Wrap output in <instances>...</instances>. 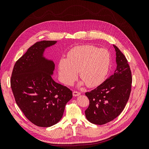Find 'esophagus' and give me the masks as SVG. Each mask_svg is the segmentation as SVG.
I'll use <instances>...</instances> for the list:
<instances>
[{
	"label": "esophagus",
	"instance_id": "esophagus-1",
	"mask_svg": "<svg viewBox=\"0 0 149 149\" xmlns=\"http://www.w3.org/2000/svg\"><path fill=\"white\" fill-rule=\"evenodd\" d=\"M73 95L74 96H78L80 95V93L78 92V91H74L73 92Z\"/></svg>",
	"mask_w": 149,
	"mask_h": 149
}]
</instances>
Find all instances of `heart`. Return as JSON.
Masks as SVG:
<instances>
[{
  "mask_svg": "<svg viewBox=\"0 0 149 149\" xmlns=\"http://www.w3.org/2000/svg\"><path fill=\"white\" fill-rule=\"evenodd\" d=\"M111 55L106 49L93 45H82L72 48L66 58H61L58 63V72L61 81L68 85L77 78L82 79L88 87L101 84L109 72Z\"/></svg>",
  "mask_w": 149,
  "mask_h": 149,
  "instance_id": "heart-1",
  "label": "heart"
}]
</instances>
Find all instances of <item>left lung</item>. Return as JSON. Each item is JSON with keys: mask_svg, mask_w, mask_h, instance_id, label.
Here are the masks:
<instances>
[{"mask_svg": "<svg viewBox=\"0 0 149 149\" xmlns=\"http://www.w3.org/2000/svg\"><path fill=\"white\" fill-rule=\"evenodd\" d=\"M117 68L114 74L101 84L85 94L89 105L85 111L87 119L103 125L116 118L124 109L131 91L132 74L124 54L114 45Z\"/></svg>", "mask_w": 149, "mask_h": 149, "instance_id": "obj_1", "label": "left lung"}]
</instances>
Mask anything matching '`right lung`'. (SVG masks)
I'll return each mask as SVG.
<instances>
[{"mask_svg": "<svg viewBox=\"0 0 149 149\" xmlns=\"http://www.w3.org/2000/svg\"><path fill=\"white\" fill-rule=\"evenodd\" d=\"M56 43L43 40L30 47L16 61L10 79L17 104L26 118L39 127L58 123L73 97L69 88L53 79L55 63L43 56L45 49Z\"/></svg>", "mask_w": 149, "mask_h": 149, "instance_id": "1", "label": "right lung"}]
</instances>
